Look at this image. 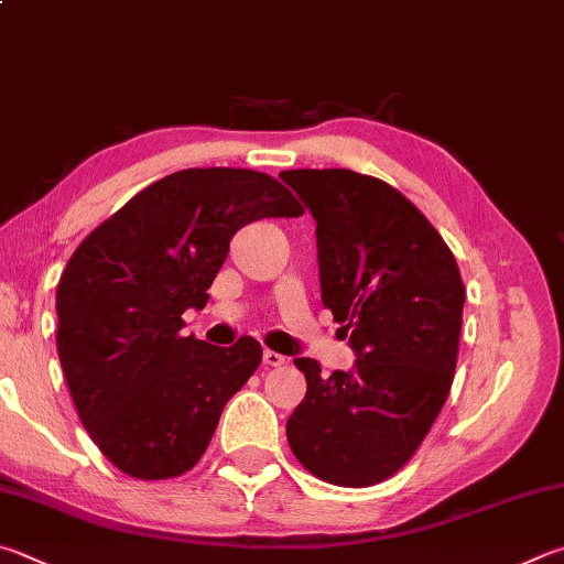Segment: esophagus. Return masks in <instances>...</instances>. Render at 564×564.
Masks as SVG:
<instances>
[{"label":"esophagus","instance_id":"34e87169","mask_svg":"<svg viewBox=\"0 0 564 564\" xmlns=\"http://www.w3.org/2000/svg\"><path fill=\"white\" fill-rule=\"evenodd\" d=\"M263 365L265 367H281V365H285V357L279 355V352H273V350H265L263 352Z\"/></svg>","mask_w":564,"mask_h":564}]
</instances>
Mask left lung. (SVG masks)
I'll return each instance as SVG.
<instances>
[{"label":"left lung","instance_id":"left-lung-1","mask_svg":"<svg viewBox=\"0 0 564 564\" xmlns=\"http://www.w3.org/2000/svg\"><path fill=\"white\" fill-rule=\"evenodd\" d=\"M317 221L323 305L350 330L352 372L293 360L308 392L285 434L333 486L392 478L422 446L452 392L466 289L432 221L402 192L352 170H285Z\"/></svg>","mask_w":564,"mask_h":564}]
</instances>
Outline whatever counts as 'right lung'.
I'll use <instances>...</instances> for the list:
<instances>
[{
  "instance_id": "right-lung-1",
  "label": "right lung",
  "mask_w": 564,
  "mask_h": 564,
  "mask_svg": "<svg viewBox=\"0 0 564 564\" xmlns=\"http://www.w3.org/2000/svg\"><path fill=\"white\" fill-rule=\"evenodd\" d=\"M265 172L192 167L152 182L78 243L56 291V350L76 412L112 466L165 480L197 466L261 345L184 337L229 241L265 217H301Z\"/></svg>"
}]
</instances>
